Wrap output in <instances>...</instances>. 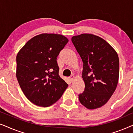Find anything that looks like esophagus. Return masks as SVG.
Here are the masks:
<instances>
[{"label":"esophagus","instance_id":"34e87169","mask_svg":"<svg viewBox=\"0 0 133 133\" xmlns=\"http://www.w3.org/2000/svg\"><path fill=\"white\" fill-rule=\"evenodd\" d=\"M74 79V76H71L70 77V81L71 82H72V81H73V80Z\"/></svg>","mask_w":133,"mask_h":133}]
</instances>
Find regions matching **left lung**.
<instances>
[{
	"mask_svg": "<svg viewBox=\"0 0 133 133\" xmlns=\"http://www.w3.org/2000/svg\"><path fill=\"white\" fill-rule=\"evenodd\" d=\"M72 42L83 63L85 90L79 95L80 102L93 110L104 105L117 87L119 61L117 52L99 36L82 34L73 36Z\"/></svg>",
	"mask_w": 133,
	"mask_h": 133,
	"instance_id": "left-lung-1",
	"label": "left lung"
}]
</instances>
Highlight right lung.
<instances>
[{
	"mask_svg": "<svg viewBox=\"0 0 133 133\" xmlns=\"http://www.w3.org/2000/svg\"><path fill=\"white\" fill-rule=\"evenodd\" d=\"M68 42L61 34H41L28 41L16 57V77L27 99L37 106L56 103L68 85L59 75L57 57Z\"/></svg>",
	"mask_w": 133,
	"mask_h": 133,
	"instance_id": "add662e5",
	"label": "right lung"
}]
</instances>
